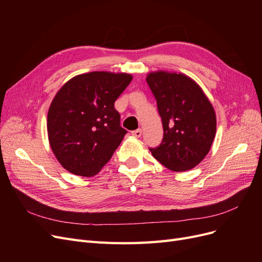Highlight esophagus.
<instances>
[{
  "instance_id": "1",
  "label": "esophagus",
  "mask_w": 262,
  "mask_h": 262,
  "mask_svg": "<svg viewBox=\"0 0 262 262\" xmlns=\"http://www.w3.org/2000/svg\"><path fill=\"white\" fill-rule=\"evenodd\" d=\"M132 135L134 136V137H137V138H140L141 137V135H142V129H136V130H133L132 132Z\"/></svg>"
}]
</instances>
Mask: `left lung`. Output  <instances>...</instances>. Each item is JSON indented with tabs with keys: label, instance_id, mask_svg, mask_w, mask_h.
I'll use <instances>...</instances> for the list:
<instances>
[{
	"label": "left lung",
	"instance_id": "1",
	"mask_svg": "<svg viewBox=\"0 0 262 262\" xmlns=\"http://www.w3.org/2000/svg\"><path fill=\"white\" fill-rule=\"evenodd\" d=\"M163 126V138L152 155L176 172L194 168L213 142L216 120L214 109L201 87L182 73L152 72L146 77Z\"/></svg>",
	"mask_w": 262,
	"mask_h": 262
}]
</instances>
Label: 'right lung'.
<instances>
[{
	"label": "right lung",
	"mask_w": 262,
	"mask_h": 262,
	"mask_svg": "<svg viewBox=\"0 0 262 262\" xmlns=\"http://www.w3.org/2000/svg\"><path fill=\"white\" fill-rule=\"evenodd\" d=\"M132 79L126 73H85L55 95L48 114L49 141L67 171L90 177L112 158L127 133L115 102Z\"/></svg>",
	"instance_id": "right-lung-1"
}]
</instances>
